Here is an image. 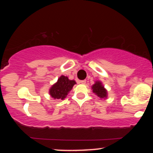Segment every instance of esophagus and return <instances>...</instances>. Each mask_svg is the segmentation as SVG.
Masks as SVG:
<instances>
[{
  "label": "esophagus",
  "instance_id": "esophagus-1",
  "mask_svg": "<svg viewBox=\"0 0 153 153\" xmlns=\"http://www.w3.org/2000/svg\"><path fill=\"white\" fill-rule=\"evenodd\" d=\"M80 83H82V84H85V82H86V80H80Z\"/></svg>",
  "mask_w": 153,
  "mask_h": 153
}]
</instances>
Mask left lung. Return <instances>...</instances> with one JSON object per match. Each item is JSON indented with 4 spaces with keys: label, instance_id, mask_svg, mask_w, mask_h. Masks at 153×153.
Returning <instances> with one entry per match:
<instances>
[{
    "label": "left lung",
    "instance_id": "obj_1",
    "mask_svg": "<svg viewBox=\"0 0 153 153\" xmlns=\"http://www.w3.org/2000/svg\"><path fill=\"white\" fill-rule=\"evenodd\" d=\"M92 89L94 93H95V94L97 95L99 97L101 98V99L106 98L107 96V91H106V89L103 88V85H101V82H96V83L92 86Z\"/></svg>",
    "mask_w": 153,
    "mask_h": 153
}]
</instances>
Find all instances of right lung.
Listing matches in <instances>:
<instances>
[{"label":"right lung","instance_id":"obj_1","mask_svg":"<svg viewBox=\"0 0 153 153\" xmlns=\"http://www.w3.org/2000/svg\"><path fill=\"white\" fill-rule=\"evenodd\" d=\"M75 84V80H70L68 77L62 76L57 80V82L52 86L50 94L53 99L63 100L66 97L68 92L71 91Z\"/></svg>","mask_w":153,"mask_h":153}]
</instances>
